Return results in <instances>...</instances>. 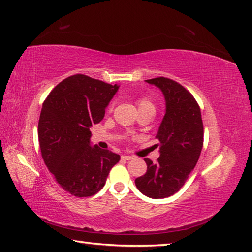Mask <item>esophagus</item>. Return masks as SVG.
Returning <instances> with one entry per match:
<instances>
[{"label":"esophagus","instance_id":"34e87169","mask_svg":"<svg viewBox=\"0 0 252 252\" xmlns=\"http://www.w3.org/2000/svg\"><path fill=\"white\" fill-rule=\"evenodd\" d=\"M121 159H124V160H133L134 157L133 156H127V155H122L121 156Z\"/></svg>","mask_w":252,"mask_h":252}]
</instances>
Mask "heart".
Returning a JSON list of instances; mask_svg holds the SVG:
<instances>
[{"instance_id": "obj_1", "label": "heart", "mask_w": 252, "mask_h": 252, "mask_svg": "<svg viewBox=\"0 0 252 252\" xmlns=\"http://www.w3.org/2000/svg\"><path fill=\"white\" fill-rule=\"evenodd\" d=\"M136 105H137L138 112H144V110L156 112V107H155L153 101H151V99L148 97H142V98L137 99Z\"/></svg>"}]
</instances>
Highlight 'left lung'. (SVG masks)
<instances>
[{
  "instance_id": "8db88e82",
  "label": "left lung",
  "mask_w": 252,
  "mask_h": 252,
  "mask_svg": "<svg viewBox=\"0 0 252 252\" xmlns=\"http://www.w3.org/2000/svg\"><path fill=\"white\" fill-rule=\"evenodd\" d=\"M159 88L165 99L156 138L160 157L154 163L145 158L147 172L135 179L136 188L151 198H165L180 190L200 158L204 128L201 109L191 93L165 77L145 80Z\"/></svg>"
}]
</instances>
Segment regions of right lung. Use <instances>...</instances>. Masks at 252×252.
<instances>
[{
  "mask_svg": "<svg viewBox=\"0 0 252 252\" xmlns=\"http://www.w3.org/2000/svg\"><path fill=\"white\" fill-rule=\"evenodd\" d=\"M119 89L86 75H73L58 85L43 104L38 142L46 166L57 183L78 197L101 190L120 156L91 144L92 125Z\"/></svg>",
  "mask_w": 252,
  "mask_h": 252,
  "instance_id": "right-lung-1",
  "label": "right lung"
}]
</instances>
